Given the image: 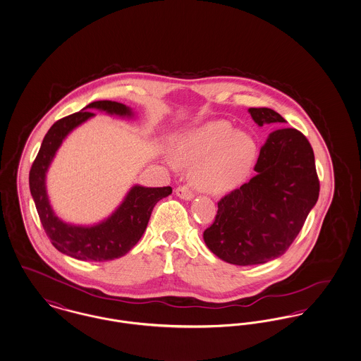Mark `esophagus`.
Returning a JSON list of instances; mask_svg holds the SVG:
<instances>
[{"label": "esophagus", "mask_w": 361, "mask_h": 361, "mask_svg": "<svg viewBox=\"0 0 361 361\" xmlns=\"http://www.w3.org/2000/svg\"><path fill=\"white\" fill-rule=\"evenodd\" d=\"M176 195H178L179 198L185 200V201H190V200L194 198V192H192V191L190 190L189 186H186V185L179 186V188L176 189Z\"/></svg>", "instance_id": "esophagus-1"}]
</instances>
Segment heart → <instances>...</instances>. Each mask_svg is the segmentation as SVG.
<instances>
[{
    "label": "heart",
    "instance_id": "1",
    "mask_svg": "<svg viewBox=\"0 0 361 361\" xmlns=\"http://www.w3.org/2000/svg\"><path fill=\"white\" fill-rule=\"evenodd\" d=\"M173 154L166 160L172 169L180 164L193 167L192 180L198 189L226 192L246 179L257 156L254 138L235 130L229 121L207 122L183 134Z\"/></svg>",
    "mask_w": 361,
    "mask_h": 361
}]
</instances>
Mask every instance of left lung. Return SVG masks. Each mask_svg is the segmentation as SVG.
<instances>
[{"instance_id":"left-lung-1","label":"left lung","mask_w":361,"mask_h":361,"mask_svg":"<svg viewBox=\"0 0 361 361\" xmlns=\"http://www.w3.org/2000/svg\"><path fill=\"white\" fill-rule=\"evenodd\" d=\"M248 113L258 126L285 122L271 109ZM254 171L250 182L219 201L216 219L204 231L209 250L232 265H258L283 255L319 197L314 151L296 129L269 134Z\"/></svg>"}]
</instances>
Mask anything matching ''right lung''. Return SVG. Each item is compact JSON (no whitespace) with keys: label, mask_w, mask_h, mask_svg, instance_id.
<instances>
[{"label":"right lung","mask_w":361,"mask_h":361,"mask_svg":"<svg viewBox=\"0 0 361 361\" xmlns=\"http://www.w3.org/2000/svg\"><path fill=\"white\" fill-rule=\"evenodd\" d=\"M94 109L107 114L133 116L132 109L122 103L99 100L90 103L78 113L57 121L44 135L38 156L32 163L30 190L40 223L58 251L78 261L103 262L123 257L137 245L147 229L154 205L161 198L169 197L172 189L170 186L144 188L135 185L114 213L95 226H75L58 219L47 197L46 172L65 137L92 118L95 114L91 110Z\"/></svg>","instance_id":"add662e5"}]
</instances>
